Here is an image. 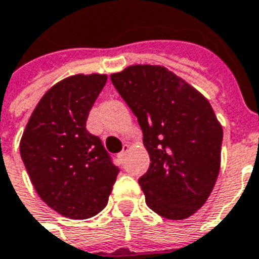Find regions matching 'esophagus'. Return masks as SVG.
I'll return each mask as SVG.
<instances>
[{"mask_svg":"<svg viewBox=\"0 0 259 259\" xmlns=\"http://www.w3.org/2000/svg\"><path fill=\"white\" fill-rule=\"evenodd\" d=\"M128 152H130V145H127V143H125V145L122 146L121 152L118 153V158H120V160H122V158L125 157V154H127Z\"/></svg>","mask_w":259,"mask_h":259,"instance_id":"esophagus-1","label":"esophagus"}]
</instances>
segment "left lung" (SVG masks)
Here are the masks:
<instances>
[{"mask_svg": "<svg viewBox=\"0 0 259 259\" xmlns=\"http://www.w3.org/2000/svg\"><path fill=\"white\" fill-rule=\"evenodd\" d=\"M110 80L142 128L150 157L139 178L146 204L167 220L189 218L221 168L224 132L208 99L164 66H128Z\"/></svg>", "mask_w": 259, "mask_h": 259, "instance_id": "obj_1", "label": "left lung"}]
</instances>
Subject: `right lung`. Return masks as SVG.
I'll list each match as a JSON object with an SVG mask.
<instances>
[{
	"instance_id": "obj_1",
	"label": "right lung",
	"mask_w": 259,
	"mask_h": 259,
	"mask_svg": "<svg viewBox=\"0 0 259 259\" xmlns=\"http://www.w3.org/2000/svg\"><path fill=\"white\" fill-rule=\"evenodd\" d=\"M106 81V74L92 73L56 82L39 99L20 139V156L35 192L70 220L101 212L118 174L101 139L85 128Z\"/></svg>"
}]
</instances>
